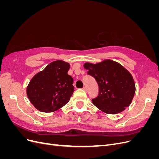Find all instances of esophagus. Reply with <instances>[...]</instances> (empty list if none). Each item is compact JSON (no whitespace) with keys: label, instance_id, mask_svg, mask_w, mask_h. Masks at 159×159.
<instances>
[{"label":"esophagus","instance_id":"1","mask_svg":"<svg viewBox=\"0 0 159 159\" xmlns=\"http://www.w3.org/2000/svg\"><path fill=\"white\" fill-rule=\"evenodd\" d=\"M83 90H84L85 91H87V88H86V87H84V88H83Z\"/></svg>","mask_w":159,"mask_h":159}]
</instances>
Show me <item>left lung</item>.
<instances>
[{
  "label": "left lung",
  "mask_w": 159,
  "mask_h": 159,
  "mask_svg": "<svg viewBox=\"0 0 159 159\" xmlns=\"http://www.w3.org/2000/svg\"><path fill=\"white\" fill-rule=\"evenodd\" d=\"M84 67L99 86V95L92 99L95 106L108 114L119 113L129 106L135 93V84L123 66L105 60L95 64L85 63Z\"/></svg>",
  "instance_id": "obj_1"
}]
</instances>
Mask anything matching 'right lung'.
I'll return each instance as SVG.
<instances>
[{
	"label": "right lung",
	"instance_id": "right-lung-1",
	"mask_svg": "<svg viewBox=\"0 0 159 159\" xmlns=\"http://www.w3.org/2000/svg\"><path fill=\"white\" fill-rule=\"evenodd\" d=\"M70 64L62 60L51 62L28 84L26 93L31 103L42 112H52L68 103L74 91V80L68 74Z\"/></svg>",
	"mask_w": 159,
	"mask_h": 159
}]
</instances>
